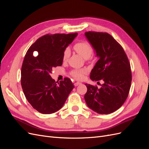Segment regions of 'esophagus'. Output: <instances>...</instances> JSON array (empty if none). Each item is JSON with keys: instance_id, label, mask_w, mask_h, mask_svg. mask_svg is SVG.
<instances>
[{"instance_id": "obj_1", "label": "esophagus", "mask_w": 149, "mask_h": 149, "mask_svg": "<svg viewBox=\"0 0 149 149\" xmlns=\"http://www.w3.org/2000/svg\"><path fill=\"white\" fill-rule=\"evenodd\" d=\"M80 84H81V83H79V82H76L74 84L75 86H78Z\"/></svg>"}]
</instances>
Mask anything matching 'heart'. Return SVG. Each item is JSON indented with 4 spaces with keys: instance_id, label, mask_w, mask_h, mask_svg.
<instances>
[{
    "instance_id": "heart-1",
    "label": "heart",
    "mask_w": 149,
    "mask_h": 149,
    "mask_svg": "<svg viewBox=\"0 0 149 149\" xmlns=\"http://www.w3.org/2000/svg\"><path fill=\"white\" fill-rule=\"evenodd\" d=\"M74 49L79 55L83 56L84 59H89L94 53V48L91 44L86 41H81L74 44ZM70 55V49L66 48L63 53V60L66 61ZM87 73L86 70L81 69L73 70L71 71V75L77 79H83L84 75Z\"/></svg>"
}]
</instances>
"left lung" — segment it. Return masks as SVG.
I'll return each instance as SVG.
<instances>
[{"label": "left lung", "instance_id": "left-lung-1", "mask_svg": "<svg viewBox=\"0 0 149 149\" xmlns=\"http://www.w3.org/2000/svg\"><path fill=\"white\" fill-rule=\"evenodd\" d=\"M84 34L100 57L90 78L104 82L101 88L86 84L84 100L98 114H110L119 109L128 96L132 81L130 63L123 47L110 34L93 31Z\"/></svg>", "mask_w": 149, "mask_h": 149}]
</instances>
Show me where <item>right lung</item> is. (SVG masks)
Here are the masks:
<instances>
[{
    "label": "right lung",
    "instance_id": "add662e5",
    "mask_svg": "<svg viewBox=\"0 0 149 149\" xmlns=\"http://www.w3.org/2000/svg\"><path fill=\"white\" fill-rule=\"evenodd\" d=\"M78 33L47 34L26 52L21 70V85L26 100L42 114H52L63 106L74 87L70 78L55 81L49 73L63 63L64 49ZM35 51L38 52L35 56Z\"/></svg>",
    "mask_w": 149,
    "mask_h": 149
}]
</instances>
